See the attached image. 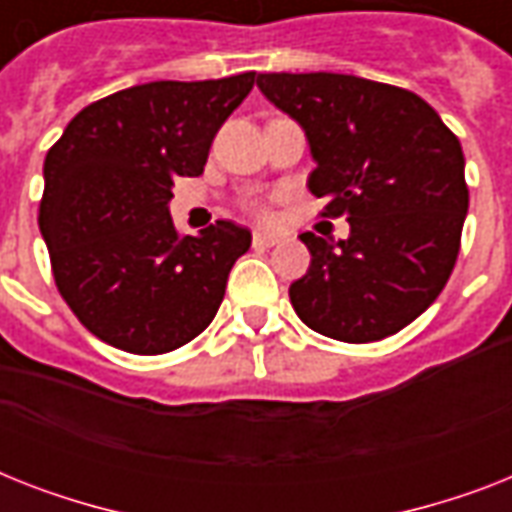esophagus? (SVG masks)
Returning a JSON list of instances; mask_svg holds the SVG:
<instances>
[{"mask_svg": "<svg viewBox=\"0 0 512 512\" xmlns=\"http://www.w3.org/2000/svg\"><path fill=\"white\" fill-rule=\"evenodd\" d=\"M279 236L276 233H265V231H255V236H252V244L260 249H268V247H276L279 244Z\"/></svg>", "mask_w": 512, "mask_h": 512, "instance_id": "1", "label": "esophagus"}]
</instances>
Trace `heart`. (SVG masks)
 <instances>
[{
  "label": "heart",
  "mask_w": 512,
  "mask_h": 512,
  "mask_svg": "<svg viewBox=\"0 0 512 512\" xmlns=\"http://www.w3.org/2000/svg\"><path fill=\"white\" fill-rule=\"evenodd\" d=\"M249 209H252L257 217L268 215V209H265V204H260V201H252V204H249Z\"/></svg>",
  "instance_id": "obj_1"
}]
</instances>
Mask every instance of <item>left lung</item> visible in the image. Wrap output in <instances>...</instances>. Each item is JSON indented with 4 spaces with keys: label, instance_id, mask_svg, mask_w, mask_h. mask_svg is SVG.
Masks as SVG:
<instances>
[{
    "label": "left lung",
    "instance_id": "left-lung-1",
    "mask_svg": "<svg viewBox=\"0 0 512 512\" xmlns=\"http://www.w3.org/2000/svg\"><path fill=\"white\" fill-rule=\"evenodd\" d=\"M257 87L305 130L321 215L350 236L300 239L311 268L289 287L303 324L342 342L396 335L452 276L468 215L465 156L433 108L409 90L348 74H260Z\"/></svg>",
    "mask_w": 512,
    "mask_h": 512
}]
</instances>
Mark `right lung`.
<instances>
[{
	"label": "right lung",
	"mask_w": 512,
	"mask_h": 512,
	"mask_svg": "<svg viewBox=\"0 0 512 512\" xmlns=\"http://www.w3.org/2000/svg\"><path fill=\"white\" fill-rule=\"evenodd\" d=\"M255 71L207 82H148L95 100L44 159L39 231L74 316L108 345L159 356L201 335L252 233L217 220L180 236L175 177H199L209 146Z\"/></svg>",
	"instance_id": "obj_1"
}]
</instances>
